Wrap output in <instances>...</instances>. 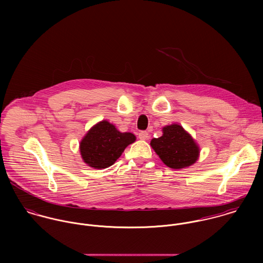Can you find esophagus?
Returning <instances> with one entry per match:
<instances>
[{"instance_id":"obj_1","label":"esophagus","mask_w":263,"mask_h":263,"mask_svg":"<svg viewBox=\"0 0 263 263\" xmlns=\"http://www.w3.org/2000/svg\"><path fill=\"white\" fill-rule=\"evenodd\" d=\"M139 138H140L141 140H143V141L148 140V139H149V134H148V132H141V133L139 134Z\"/></svg>"}]
</instances>
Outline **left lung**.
<instances>
[{
  "label": "left lung",
  "mask_w": 263,
  "mask_h": 263,
  "mask_svg": "<svg viewBox=\"0 0 263 263\" xmlns=\"http://www.w3.org/2000/svg\"><path fill=\"white\" fill-rule=\"evenodd\" d=\"M163 135L151 141V147L162 162L172 169H183L193 165L200 149L182 125L172 123L162 128Z\"/></svg>",
  "instance_id": "left-lung-1"
}]
</instances>
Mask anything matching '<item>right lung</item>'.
Segmentation results:
<instances>
[{"mask_svg": "<svg viewBox=\"0 0 263 263\" xmlns=\"http://www.w3.org/2000/svg\"><path fill=\"white\" fill-rule=\"evenodd\" d=\"M132 133H121L107 120L94 124L80 142L83 161L94 169L108 168L121 156L125 148L136 142Z\"/></svg>", "mask_w": 263, "mask_h": 263, "instance_id": "right-lung-1", "label": "right lung"}]
</instances>
